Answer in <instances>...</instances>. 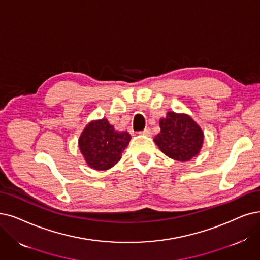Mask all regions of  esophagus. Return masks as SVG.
I'll return each mask as SVG.
<instances>
[{"label": "esophagus", "instance_id": "34e87169", "mask_svg": "<svg viewBox=\"0 0 260 260\" xmlns=\"http://www.w3.org/2000/svg\"><path fill=\"white\" fill-rule=\"evenodd\" d=\"M141 134H143V136H146V137H150V136H151V131H150L149 128H145V129L141 132Z\"/></svg>", "mask_w": 260, "mask_h": 260}]
</instances>
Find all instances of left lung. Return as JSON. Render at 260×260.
<instances>
[{"label":"left lung","instance_id":"obj_1","mask_svg":"<svg viewBox=\"0 0 260 260\" xmlns=\"http://www.w3.org/2000/svg\"><path fill=\"white\" fill-rule=\"evenodd\" d=\"M161 131L153 139L160 150L169 158L186 162L199 155L204 143L202 128L185 113L168 112L159 121Z\"/></svg>","mask_w":260,"mask_h":260}]
</instances>
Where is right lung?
Wrapping results in <instances>:
<instances>
[{"label": "right lung", "mask_w": 260, "mask_h": 260, "mask_svg": "<svg viewBox=\"0 0 260 260\" xmlns=\"http://www.w3.org/2000/svg\"><path fill=\"white\" fill-rule=\"evenodd\" d=\"M131 140L127 131H117L107 118L91 120L79 138V148L89 168L107 171L121 159Z\"/></svg>", "instance_id": "right-lung-1"}]
</instances>
